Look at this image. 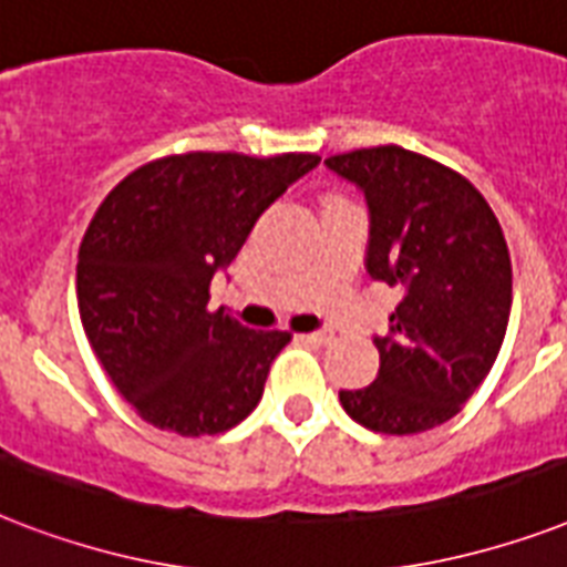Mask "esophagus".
I'll return each mask as SVG.
<instances>
[{
	"mask_svg": "<svg viewBox=\"0 0 567 567\" xmlns=\"http://www.w3.org/2000/svg\"><path fill=\"white\" fill-rule=\"evenodd\" d=\"M306 341H311V344H320V347H327L336 341V332L332 329H320V332H309V336H302Z\"/></svg>",
	"mask_w": 567,
	"mask_h": 567,
	"instance_id": "1",
	"label": "esophagus"
}]
</instances>
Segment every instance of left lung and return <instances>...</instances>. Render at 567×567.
<instances>
[{
	"instance_id": "left-lung-1",
	"label": "left lung",
	"mask_w": 567,
	"mask_h": 567,
	"mask_svg": "<svg viewBox=\"0 0 567 567\" xmlns=\"http://www.w3.org/2000/svg\"><path fill=\"white\" fill-rule=\"evenodd\" d=\"M327 167L364 190L368 274L403 291L388 336L373 338L377 379L341 391V405L385 435L432 430L467 403L501 353L512 309L501 223L462 173L403 146L329 155Z\"/></svg>"
}]
</instances>
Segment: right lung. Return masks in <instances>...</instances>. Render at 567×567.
I'll return each mask as SVG.
<instances>
[{
    "label": "right lung",
    "instance_id": "add662e5",
    "mask_svg": "<svg viewBox=\"0 0 567 567\" xmlns=\"http://www.w3.org/2000/svg\"><path fill=\"white\" fill-rule=\"evenodd\" d=\"M320 155L182 153L137 167L84 231L75 293L84 336L126 403L179 435H217L261 400L291 332L208 309L214 274L267 205Z\"/></svg>",
    "mask_w": 567,
    "mask_h": 567
}]
</instances>
